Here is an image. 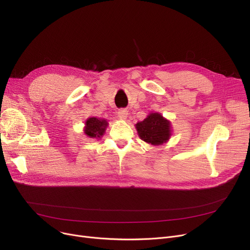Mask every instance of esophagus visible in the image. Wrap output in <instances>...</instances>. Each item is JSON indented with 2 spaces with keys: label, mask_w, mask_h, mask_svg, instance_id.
Instances as JSON below:
<instances>
[{
  "label": "esophagus",
  "mask_w": 250,
  "mask_h": 250,
  "mask_svg": "<svg viewBox=\"0 0 250 250\" xmlns=\"http://www.w3.org/2000/svg\"><path fill=\"white\" fill-rule=\"evenodd\" d=\"M117 115L120 118H122V120H125V118H126L127 116V111L125 109H120L117 112Z\"/></svg>",
  "instance_id": "1"
}]
</instances>
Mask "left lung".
Instances as JSON below:
<instances>
[{
    "label": "left lung",
    "mask_w": 250,
    "mask_h": 250,
    "mask_svg": "<svg viewBox=\"0 0 250 250\" xmlns=\"http://www.w3.org/2000/svg\"><path fill=\"white\" fill-rule=\"evenodd\" d=\"M136 127L140 138L152 145H161L171 135L169 122L159 113H151Z\"/></svg>",
    "instance_id": "1"
}]
</instances>
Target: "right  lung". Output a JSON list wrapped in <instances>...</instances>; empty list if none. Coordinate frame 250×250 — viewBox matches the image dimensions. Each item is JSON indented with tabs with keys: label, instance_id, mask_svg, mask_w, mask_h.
Segmentation results:
<instances>
[{
	"label": "right lung",
	"instance_id": "add662e5",
	"mask_svg": "<svg viewBox=\"0 0 250 250\" xmlns=\"http://www.w3.org/2000/svg\"><path fill=\"white\" fill-rule=\"evenodd\" d=\"M85 134L90 138H100L107 126V122L104 120H98L96 117L88 118L86 121Z\"/></svg>",
	"mask_w": 250,
	"mask_h": 250
}]
</instances>
